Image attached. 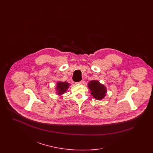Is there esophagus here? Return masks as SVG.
<instances>
[{"instance_id": "34e87169", "label": "esophagus", "mask_w": 153, "mask_h": 153, "mask_svg": "<svg viewBox=\"0 0 153 153\" xmlns=\"http://www.w3.org/2000/svg\"><path fill=\"white\" fill-rule=\"evenodd\" d=\"M76 84H82V81H80L79 82H76Z\"/></svg>"}]
</instances>
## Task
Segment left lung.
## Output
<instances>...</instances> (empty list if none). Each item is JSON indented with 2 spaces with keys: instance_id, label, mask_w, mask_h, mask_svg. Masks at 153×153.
Instances as JSON below:
<instances>
[{
  "instance_id": "left-lung-1",
  "label": "left lung",
  "mask_w": 153,
  "mask_h": 153,
  "mask_svg": "<svg viewBox=\"0 0 153 153\" xmlns=\"http://www.w3.org/2000/svg\"><path fill=\"white\" fill-rule=\"evenodd\" d=\"M88 87L91 91V95L96 99L102 100L105 96L106 89L105 87L101 84L98 81L92 80L90 81L88 84Z\"/></svg>"
}]
</instances>
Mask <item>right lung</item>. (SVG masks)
Segmentation results:
<instances>
[{
	"instance_id": "right-lung-1",
	"label": "right lung",
	"mask_w": 153,
	"mask_h": 153,
	"mask_svg": "<svg viewBox=\"0 0 153 153\" xmlns=\"http://www.w3.org/2000/svg\"><path fill=\"white\" fill-rule=\"evenodd\" d=\"M69 84L66 82H58L56 87L57 93L58 95H62L64 94L66 91L69 88Z\"/></svg>"
}]
</instances>
